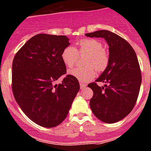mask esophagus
Wrapping results in <instances>:
<instances>
[{"instance_id":"obj_1","label":"esophagus","mask_w":151,"mask_h":151,"mask_svg":"<svg viewBox=\"0 0 151 151\" xmlns=\"http://www.w3.org/2000/svg\"><path fill=\"white\" fill-rule=\"evenodd\" d=\"M79 85H80V89H84V88H86V86L85 84H83V83H79Z\"/></svg>"}]
</instances>
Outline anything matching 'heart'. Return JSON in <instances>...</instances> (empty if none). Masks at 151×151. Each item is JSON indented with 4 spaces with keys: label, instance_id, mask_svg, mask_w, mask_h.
<instances>
[{
    "label": "heart",
    "instance_id": "obj_1",
    "mask_svg": "<svg viewBox=\"0 0 151 151\" xmlns=\"http://www.w3.org/2000/svg\"><path fill=\"white\" fill-rule=\"evenodd\" d=\"M78 53L88 55L85 60V65L87 66L76 67L68 71V73L83 83H87L93 79L96 76V70L99 73L104 72L109 65V52L103 48V43L99 40L84 38L78 42L77 48L71 45L65 48L61 56L68 68H72L76 64Z\"/></svg>",
    "mask_w": 151,
    "mask_h": 151
}]
</instances>
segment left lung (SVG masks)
<instances>
[{
    "label": "left lung",
    "instance_id": "obj_1",
    "mask_svg": "<svg viewBox=\"0 0 151 151\" xmlns=\"http://www.w3.org/2000/svg\"><path fill=\"white\" fill-rule=\"evenodd\" d=\"M88 37L105 38L109 45V62L95 83L89 105L101 121L113 123L121 120L134 109L141 85V71L135 51L124 38L107 30L86 33ZM104 82L99 87L97 82Z\"/></svg>",
    "mask_w": 151,
    "mask_h": 151
}]
</instances>
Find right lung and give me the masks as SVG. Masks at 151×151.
Instances as JSON below:
<instances>
[{"mask_svg": "<svg viewBox=\"0 0 151 151\" xmlns=\"http://www.w3.org/2000/svg\"><path fill=\"white\" fill-rule=\"evenodd\" d=\"M65 35L38 34L16 53L12 63V91L22 111L43 127L60 124L79 90L76 78L66 75L62 52L69 45Z\"/></svg>", "mask_w": 151, "mask_h": 151, "instance_id": "1", "label": "right lung"}]
</instances>
